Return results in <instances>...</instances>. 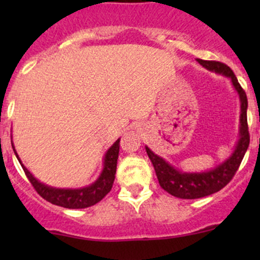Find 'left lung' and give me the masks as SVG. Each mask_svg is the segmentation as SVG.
<instances>
[{"mask_svg": "<svg viewBox=\"0 0 260 260\" xmlns=\"http://www.w3.org/2000/svg\"><path fill=\"white\" fill-rule=\"evenodd\" d=\"M204 68L210 72L221 74L232 80L233 86L237 90L240 101V125H239V140L234 151L228 157L225 161L220 162L219 165L209 171L204 172H183L176 169L169 162L165 161L158 154L153 153L148 147L146 146V152L151 159L152 165L156 171L157 179L159 186L180 199H200L204 196H209L211 193L217 192L224 186L230 182L234 177L235 172L239 169L242 159L249 147V131L248 122H246V109H248V99H246L245 91L240 86L237 77L228 65L220 61H209V60H198Z\"/></svg>", "mask_w": 260, "mask_h": 260, "instance_id": "obj_1", "label": "left lung"}]
</instances>
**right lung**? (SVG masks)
<instances>
[{"instance_id": "obj_1", "label": "right lung", "mask_w": 260, "mask_h": 260, "mask_svg": "<svg viewBox=\"0 0 260 260\" xmlns=\"http://www.w3.org/2000/svg\"><path fill=\"white\" fill-rule=\"evenodd\" d=\"M119 140L120 138H118L113 145L109 147L106 154H104L103 170H102L98 179L89 186L80 188H57L40 182V181L36 179V177H34V175L23 166L20 157H18L16 149H15L12 141L11 145L28 181H30L31 185L38 191V193L41 198H44L46 201L54 204V205L62 206V208L85 209L89 208V206L95 205L96 203H99L112 190V186H113L115 179V171H117V159L118 153H119Z\"/></svg>"}]
</instances>
